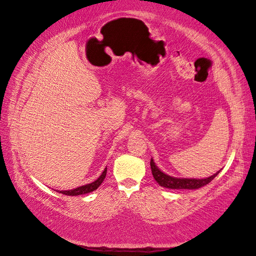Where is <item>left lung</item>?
Returning <instances> with one entry per match:
<instances>
[{"mask_svg": "<svg viewBox=\"0 0 256 256\" xmlns=\"http://www.w3.org/2000/svg\"><path fill=\"white\" fill-rule=\"evenodd\" d=\"M150 166H152V172L154 180L156 182L162 187L170 188V189H198L203 186H206L210 182L214 180L216 175L220 173H215L214 175L210 176L208 178H203V180H194V178H172V176H168L161 172L160 170L156 168L154 164V160H150Z\"/></svg>", "mask_w": 256, "mask_h": 256, "instance_id": "obj_1", "label": "left lung"}]
</instances>
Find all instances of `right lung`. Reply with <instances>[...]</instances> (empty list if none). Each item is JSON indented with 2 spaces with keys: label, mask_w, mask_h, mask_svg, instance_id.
<instances>
[{
  "label": "right lung",
  "mask_w": 256,
  "mask_h": 256,
  "mask_svg": "<svg viewBox=\"0 0 256 256\" xmlns=\"http://www.w3.org/2000/svg\"><path fill=\"white\" fill-rule=\"evenodd\" d=\"M106 173H107V168H104V171L102 172V174L100 176V178H98L95 182H90V184L78 187L76 189H72V190H62L60 192H62V194H67V196H78V194H88L90 192H94L100 186V184L104 182V178H106Z\"/></svg>",
  "instance_id": "right-lung-1"
}]
</instances>
